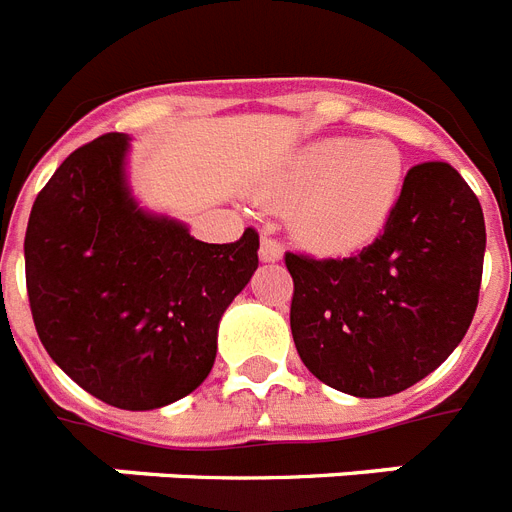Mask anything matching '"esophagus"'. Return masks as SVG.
Instances as JSON below:
<instances>
[{"label": "esophagus", "instance_id": "obj_1", "mask_svg": "<svg viewBox=\"0 0 512 512\" xmlns=\"http://www.w3.org/2000/svg\"><path fill=\"white\" fill-rule=\"evenodd\" d=\"M259 259L264 261V264H274V261H280V259H282V246H280V240L274 238L272 230H269V227H266V230L261 232Z\"/></svg>", "mask_w": 512, "mask_h": 512}]
</instances>
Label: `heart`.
<instances>
[{
  "mask_svg": "<svg viewBox=\"0 0 512 512\" xmlns=\"http://www.w3.org/2000/svg\"><path fill=\"white\" fill-rule=\"evenodd\" d=\"M405 188V156L387 138H319L290 154L264 185L274 204L295 206V232L322 253L369 246Z\"/></svg>",
  "mask_w": 512,
  "mask_h": 512,
  "instance_id": "heart-1",
  "label": "heart"
}]
</instances>
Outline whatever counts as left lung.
<instances>
[{"mask_svg": "<svg viewBox=\"0 0 512 512\" xmlns=\"http://www.w3.org/2000/svg\"><path fill=\"white\" fill-rule=\"evenodd\" d=\"M487 230L445 162L416 164L384 232L350 259L287 253L298 356L319 382L387 398L421 382L471 327Z\"/></svg>", "mask_w": 512, "mask_h": 512, "instance_id": "left-lung-1", "label": "left lung"}]
</instances>
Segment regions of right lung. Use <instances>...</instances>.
<instances>
[{
	"label": "right lung",
	"instance_id": "right-lung-1",
	"mask_svg": "<svg viewBox=\"0 0 512 512\" xmlns=\"http://www.w3.org/2000/svg\"><path fill=\"white\" fill-rule=\"evenodd\" d=\"M130 138L107 133L59 164L33 201L25 285L36 332L94 398L154 411L209 377L219 319L259 266V235L204 243L143 209Z\"/></svg>",
	"mask_w": 512,
	"mask_h": 512
}]
</instances>
